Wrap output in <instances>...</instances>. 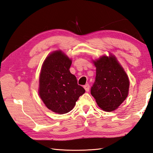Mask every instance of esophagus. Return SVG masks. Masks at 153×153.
Instances as JSON below:
<instances>
[{
    "mask_svg": "<svg viewBox=\"0 0 153 153\" xmlns=\"http://www.w3.org/2000/svg\"><path fill=\"white\" fill-rule=\"evenodd\" d=\"M84 87V88H85V90L87 92H88L89 91V88H90V86H89V85L88 84H86L85 85V86L83 87Z\"/></svg>",
    "mask_w": 153,
    "mask_h": 153,
    "instance_id": "34e87169",
    "label": "esophagus"
}]
</instances>
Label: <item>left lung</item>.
Listing matches in <instances>:
<instances>
[{
  "mask_svg": "<svg viewBox=\"0 0 153 153\" xmlns=\"http://www.w3.org/2000/svg\"><path fill=\"white\" fill-rule=\"evenodd\" d=\"M96 67V80L91 94L97 105L105 111L117 109L129 93L128 76L116 56L109 53L93 60Z\"/></svg>",
  "mask_w": 153,
  "mask_h": 153,
  "instance_id": "obj_1",
  "label": "left lung"
}]
</instances>
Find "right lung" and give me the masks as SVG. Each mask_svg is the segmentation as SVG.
Returning a JSON list of instances; mask_svg holds the SVG:
<instances>
[{
	"instance_id": "add662e5",
	"label": "right lung",
	"mask_w": 153,
	"mask_h": 153,
	"mask_svg": "<svg viewBox=\"0 0 153 153\" xmlns=\"http://www.w3.org/2000/svg\"><path fill=\"white\" fill-rule=\"evenodd\" d=\"M72 60L61 50L51 52L42 64L38 94L51 111L65 114L72 110L85 89L70 72Z\"/></svg>"
}]
</instances>
